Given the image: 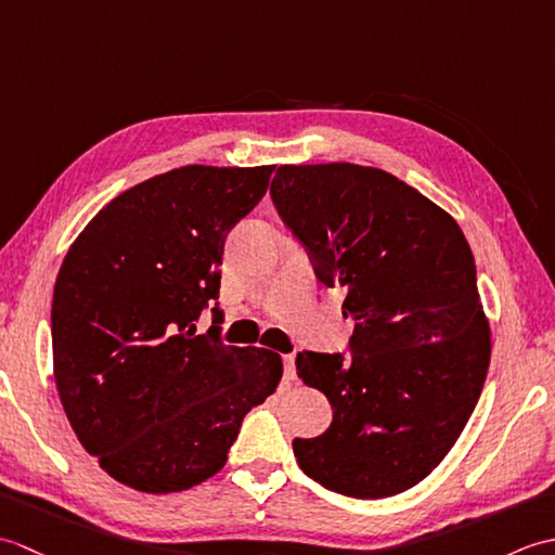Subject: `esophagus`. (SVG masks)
<instances>
[{
  "instance_id": "1",
  "label": "esophagus",
  "mask_w": 555,
  "mask_h": 555,
  "mask_svg": "<svg viewBox=\"0 0 555 555\" xmlns=\"http://www.w3.org/2000/svg\"><path fill=\"white\" fill-rule=\"evenodd\" d=\"M284 379L286 382L296 379V358H293V356L284 358Z\"/></svg>"
}]
</instances>
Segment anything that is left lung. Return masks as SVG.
<instances>
[{"instance_id":"obj_1","label":"left lung","mask_w":555,"mask_h":555,"mask_svg":"<svg viewBox=\"0 0 555 555\" xmlns=\"http://www.w3.org/2000/svg\"><path fill=\"white\" fill-rule=\"evenodd\" d=\"M271 197L356 322L350 360L298 352V376L334 420L293 453L326 489L396 496L448 455L487 382L491 328L473 250L446 209L376 167L281 164Z\"/></svg>"}]
</instances>
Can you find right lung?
I'll return each mask as SVG.
<instances>
[{
  "instance_id": "1",
  "label": "right lung",
  "mask_w": 555,
  "mask_h": 555,
  "mask_svg": "<svg viewBox=\"0 0 555 555\" xmlns=\"http://www.w3.org/2000/svg\"><path fill=\"white\" fill-rule=\"evenodd\" d=\"M274 169L185 164L152 176L68 247L52 302L56 391L82 448L126 487L171 493L217 475L243 417L276 391L274 350L195 328L219 298L227 235Z\"/></svg>"
}]
</instances>
